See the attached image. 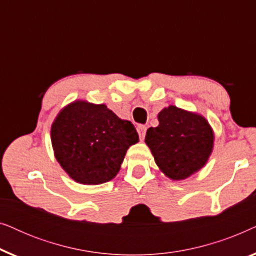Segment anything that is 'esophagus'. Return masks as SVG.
<instances>
[{
    "label": "esophagus",
    "mask_w": 256,
    "mask_h": 256,
    "mask_svg": "<svg viewBox=\"0 0 256 256\" xmlns=\"http://www.w3.org/2000/svg\"><path fill=\"white\" fill-rule=\"evenodd\" d=\"M146 132V126H138V135H140V138H141V140L144 138Z\"/></svg>",
    "instance_id": "1"
}]
</instances>
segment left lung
I'll return each mask as SVG.
<instances>
[{"label":"left lung","instance_id":"left-lung-1","mask_svg":"<svg viewBox=\"0 0 256 256\" xmlns=\"http://www.w3.org/2000/svg\"><path fill=\"white\" fill-rule=\"evenodd\" d=\"M160 124L146 130V143L163 174L180 180L197 172L213 148L212 128L202 115L169 106L158 114Z\"/></svg>","mask_w":256,"mask_h":256}]
</instances>
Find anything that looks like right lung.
<instances>
[{
	"label": "right lung",
	"mask_w": 256,
	"mask_h": 256,
	"mask_svg": "<svg viewBox=\"0 0 256 256\" xmlns=\"http://www.w3.org/2000/svg\"><path fill=\"white\" fill-rule=\"evenodd\" d=\"M51 141L56 158L72 180L96 185L116 176L138 134L130 121L121 120L104 104L76 101L56 118Z\"/></svg>",
	"instance_id": "obj_1"
}]
</instances>
